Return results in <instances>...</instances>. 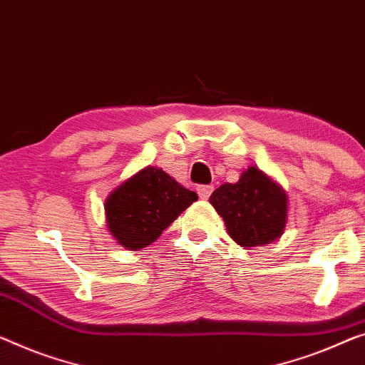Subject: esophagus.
I'll return each instance as SVG.
<instances>
[{
  "instance_id": "esophagus-1",
  "label": "esophagus",
  "mask_w": 365,
  "mask_h": 365,
  "mask_svg": "<svg viewBox=\"0 0 365 365\" xmlns=\"http://www.w3.org/2000/svg\"><path fill=\"white\" fill-rule=\"evenodd\" d=\"M197 192H198L201 200H208L210 195L213 193V185H200V187L197 188Z\"/></svg>"
}]
</instances>
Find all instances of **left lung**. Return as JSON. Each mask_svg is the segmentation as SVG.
I'll use <instances>...</instances> for the list:
<instances>
[{"instance_id": "obj_1", "label": "left lung", "mask_w": 365, "mask_h": 365, "mask_svg": "<svg viewBox=\"0 0 365 365\" xmlns=\"http://www.w3.org/2000/svg\"><path fill=\"white\" fill-rule=\"evenodd\" d=\"M227 235L251 249L279 241L288 220V195L257 167H247L236 183H222L210 197Z\"/></svg>"}]
</instances>
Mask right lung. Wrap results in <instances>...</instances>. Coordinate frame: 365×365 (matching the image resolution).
<instances>
[{
    "label": "right lung",
    "instance_id": "1",
    "mask_svg": "<svg viewBox=\"0 0 365 365\" xmlns=\"http://www.w3.org/2000/svg\"><path fill=\"white\" fill-rule=\"evenodd\" d=\"M198 195L162 168L148 165L118 185L105 200L106 226L119 246L139 251L160 237Z\"/></svg>",
    "mask_w": 365,
    "mask_h": 365
}]
</instances>
